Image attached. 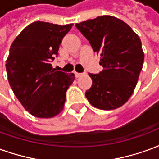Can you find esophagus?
<instances>
[{
    "mask_svg": "<svg viewBox=\"0 0 159 159\" xmlns=\"http://www.w3.org/2000/svg\"><path fill=\"white\" fill-rule=\"evenodd\" d=\"M83 73H78V72H75V76L76 77H80L81 76H83Z\"/></svg>",
    "mask_w": 159,
    "mask_h": 159,
    "instance_id": "esophagus-1",
    "label": "esophagus"
}]
</instances>
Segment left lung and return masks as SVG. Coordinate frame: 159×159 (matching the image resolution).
Wrapping results in <instances>:
<instances>
[{
  "label": "left lung",
  "mask_w": 159,
  "mask_h": 159,
  "mask_svg": "<svg viewBox=\"0 0 159 159\" xmlns=\"http://www.w3.org/2000/svg\"><path fill=\"white\" fill-rule=\"evenodd\" d=\"M76 27L100 55L103 67L98 74H89L93 83L85 96L101 110L122 107L132 95L142 70L140 37L126 23L112 16H100L76 24Z\"/></svg>",
  "instance_id": "obj_1"
}]
</instances>
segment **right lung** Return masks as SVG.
<instances>
[{
  "label": "right lung",
  "instance_id": "add662e5",
  "mask_svg": "<svg viewBox=\"0 0 159 159\" xmlns=\"http://www.w3.org/2000/svg\"><path fill=\"white\" fill-rule=\"evenodd\" d=\"M72 25L36 21L23 30L11 45L6 63L9 84L34 117H52L64 108L66 91L75 75L55 70L51 63Z\"/></svg>",
  "mask_w": 159,
  "mask_h": 159
}]
</instances>
